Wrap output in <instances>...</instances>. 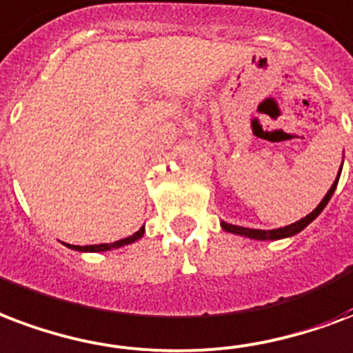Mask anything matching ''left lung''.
<instances>
[{
  "label": "left lung",
  "mask_w": 353,
  "mask_h": 353,
  "mask_svg": "<svg viewBox=\"0 0 353 353\" xmlns=\"http://www.w3.org/2000/svg\"><path fill=\"white\" fill-rule=\"evenodd\" d=\"M341 170H343V166H341ZM341 170H339V176H341ZM339 176L337 179L333 181L332 188L327 190V194L322 198L316 209L313 212H309L307 216H303L302 220H298L294 224L290 225H285V228H278V230H250V228H241V225H233V224H228V222H222V228H224L228 233H235V235H242V236H248V239H255V241H278V239H285V236H292L296 233H300L303 228H307L311 222H313L316 216H319L320 212L324 211V207L327 205V201L332 200L333 192H335V188H337V183H339Z\"/></svg>",
  "instance_id": "8db88e82"
}]
</instances>
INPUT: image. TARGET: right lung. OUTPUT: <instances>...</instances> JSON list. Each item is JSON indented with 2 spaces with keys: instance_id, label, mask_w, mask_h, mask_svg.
Segmentation results:
<instances>
[{
  "instance_id": "right-lung-1",
  "label": "right lung",
  "mask_w": 353,
  "mask_h": 353,
  "mask_svg": "<svg viewBox=\"0 0 353 353\" xmlns=\"http://www.w3.org/2000/svg\"><path fill=\"white\" fill-rule=\"evenodd\" d=\"M142 235H144V225H142L141 230L137 231V233H133L131 236L120 239V241L112 242V244H90V246H74V244H66V246L72 250H77V252H107V250L120 248V246H128V244H131V242L139 241Z\"/></svg>"
}]
</instances>
